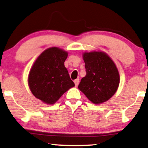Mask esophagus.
<instances>
[{
	"instance_id": "1",
	"label": "esophagus",
	"mask_w": 148,
	"mask_h": 148,
	"mask_svg": "<svg viewBox=\"0 0 148 148\" xmlns=\"http://www.w3.org/2000/svg\"><path fill=\"white\" fill-rule=\"evenodd\" d=\"M74 82L75 84V86H78V84H79V79H76L74 81Z\"/></svg>"
}]
</instances>
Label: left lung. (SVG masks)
Masks as SVG:
<instances>
[{
	"mask_svg": "<svg viewBox=\"0 0 148 148\" xmlns=\"http://www.w3.org/2000/svg\"><path fill=\"white\" fill-rule=\"evenodd\" d=\"M86 75L82 78L78 89L93 104L106 102L118 90L120 76L111 58L101 51L82 55Z\"/></svg>",
	"mask_w": 148,
	"mask_h": 148,
	"instance_id": "1",
	"label": "left lung"
}]
</instances>
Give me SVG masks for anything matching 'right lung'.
Returning <instances> with one entry per match:
<instances>
[{"instance_id":"add662e5","label":"right lung","mask_w":148,"mask_h":148,"mask_svg":"<svg viewBox=\"0 0 148 148\" xmlns=\"http://www.w3.org/2000/svg\"><path fill=\"white\" fill-rule=\"evenodd\" d=\"M68 53L53 47L37 58L28 74L32 94L47 105L55 104L64 93L75 86L64 66Z\"/></svg>"}]
</instances>
